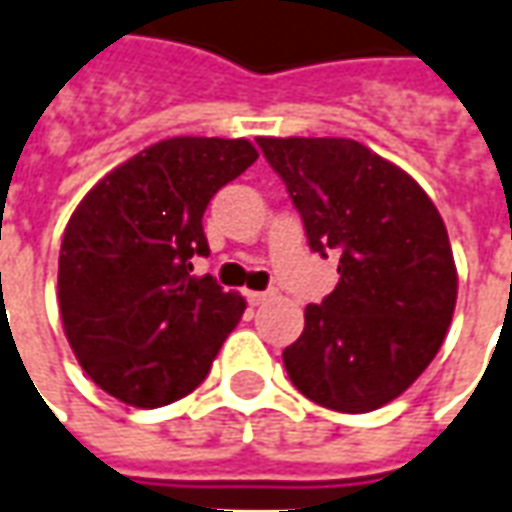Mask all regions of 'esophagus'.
Returning a JSON list of instances; mask_svg holds the SVG:
<instances>
[{
  "mask_svg": "<svg viewBox=\"0 0 512 512\" xmlns=\"http://www.w3.org/2000/svg\"><path fill=\"white\" fill-rule=\"evenodd\" d=\"M268 296H271L268 291H246V302H249L252 307H257V305H263Z\"/></svg>",
  "mask_w": 512,
  "mask_h": 512,
  "instance_id": "esophagus-1",
  "label": "esophagus"
}]
</instances>
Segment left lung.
<instances>
[{"mask_svg": "<svg viewBox=\"0 0 512 512\" xmlns=\"http://www.w3.org/2000/svg\"><path fill=\"white\" fill-rule=\"evenodd\" d=\"M305 221L335 252L341 280L305 307L282 352L296 391L338 413L388 405L438 355L457 302V268L438 207L407 171L349 138H257Z\"/></svg>", "mask_w": 512, "mask_h": 512, "instance_id": "1", "label": "left lung"}]
</instances>
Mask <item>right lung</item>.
<instances>
[{"instance_id": "obj_1", "label": "right lung", "mask_w": 512, "mask_h": 512, "mask_svg": "<svg viewBox=\"0 0 512 512\" xmlns=\"http://www.w3.org/2000/svg\"><path fill=\"white\" fill-rule=\"evenodd\" d=\"M257 160L246 138H169L96 182L71 213L57 263L63 330L85 374L132 407L177 402L205 380L246 310L194 255L202 216Z\"/></svg>"}]
</instances>
